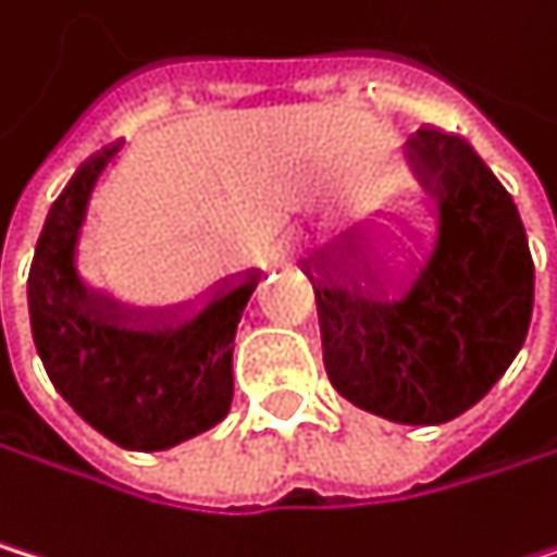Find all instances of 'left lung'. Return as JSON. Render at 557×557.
Here are the masks:
<instances>
[{
	"label": "left lung",
	"instance_id": "1",
	"mask_svg": "<svg viewBox=\"0 0 557 557\" xmlns=\"http://www.w3.org/2000/svg\"><path fill=\"white\" fill-rule=\"evenodd\" d=\"M406 161L440 218L409 290L389 297L370 263L360 284L323 253L307 273L333 389L389 422L440 425L475 406L522 349L535 267L511 194L466 138L422 125ZM346 250L356 253L349 234Z\"/></svg>",
	"mask_w": 557,
	"mask_h": 557
}]
</instances>
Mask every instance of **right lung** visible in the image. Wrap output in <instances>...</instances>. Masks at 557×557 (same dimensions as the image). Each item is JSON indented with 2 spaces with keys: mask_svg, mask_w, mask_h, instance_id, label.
I'll list each match as a JSON object with an SVG mask.
<instances>
[{
  "mask_svg": "<svg viewBox=\"0 0 557 557\" xmlns=\"http://www.w3.org/2000/svg\"><path fill=\"white\" fill-rule=\"evenodd\" d=\"M117 148L91 154L52 205L28 270V320L59 396L114 446L158 453L227 416L234 333L257 276L164 330L128 326L114 300L91 294L78 281L75 244L91 187Z\"/></svg>",
  "mask_w": 557,
  "mask_h": 557,
  "instance_id": "obj_1",
  "label": "right lung"
}]
</instances>
